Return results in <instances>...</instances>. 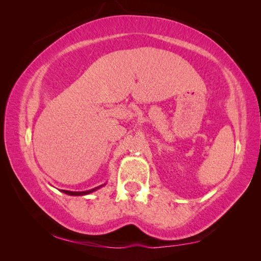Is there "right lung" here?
Wrapping results in <instances>:
<instances>
[{
    "label": "right lung",
    "instance_id": "1",
    "mask_svg": "<svg viewBox=\"0 0 261 261\" xmlns=\"http://www.w3.org/2000/svg\"><path fill=\"white\" fill-rule=\"evenodd\" d=\"M106 184H107V183L102 184V185H100V186H98V187H94V188H92V189H89V191H85V192H70V191H64V189H62L61 192L66 194V195H69V196H85V195H88V194H91V193H93V192H96L97 189H99V188H101V187H103Z\"/></svg>",
    "mask_w": 261,
    "mask_h": 261
}]
</instances>
